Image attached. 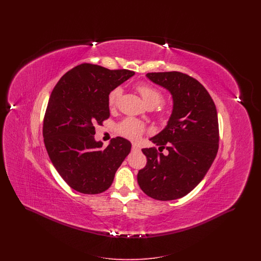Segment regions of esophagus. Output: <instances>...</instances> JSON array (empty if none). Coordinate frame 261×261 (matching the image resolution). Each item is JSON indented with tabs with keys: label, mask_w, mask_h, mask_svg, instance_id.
<instances>
[{
	"label": "esophagus",
	"mask_w": 261,
	"mask_h": 261,
	"mask_svg": "<svg viewBox=\"0 0 261 261\" xmlns=\"http://www.w3.org/2000/svg\"><path fill=\"white\" fill-rule=\"evenodd\" d=\"M132 150H134V151H140L141 149L139 148V146H138V145H136V144H133V145H132Z\"/></svg>",
	"instance_id": "obj_1"
}]
</instances>
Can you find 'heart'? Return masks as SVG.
I'll return each mask as SVG.
<instances>
[{
    "mask_svg": "<svg viewBox=\"0 0 261 261\" xmlns=\"http://www.w3.org/2000/svg\"><path fill=\"white\" fill-rule=\"evenodd\" d=\"M136 89L137 91L140 93L144 102L149 109H153L158 107L159 105L162 103V100L164 99L163 93L161 90L149 84L140 83L137 85ZM121 94H122V90L120 87L114 88L110 92L108 97V102L111 109L116 107ZM171 112L172 110L170 108L160 107L158 111V116L161 120H166L170 116ZM145 129H146L145 125L143 124L141 121L131 117L126 118L117 126V130L119 134L130 140H136L138 138H140L145 132Z\"/></svg>",
    "mask_w": 261,
    "mask_h": 261,
    "instance_id": "heart-1",
    "label": "heart"
}]
</instances>
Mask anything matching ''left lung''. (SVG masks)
<instances>
[{"label":"left lung","mask_w":261,"mask_h":261,"mask_svg":"<svg viewBox=\"0 0 261 261\" xmlns=\"http://www.w3.org/2000/svg\"><path fill=\"white\" fill-rule=\"evenodd\" d=\"M147 77L171 93L173 111L167 126L150 139L168 154L156 148L142 149L147 164L138 172V184L152 199H180L203 179L217 154V111L206 89L188 74L151 72Z\"/></svg>","instance_id":"1"}]
</instances>
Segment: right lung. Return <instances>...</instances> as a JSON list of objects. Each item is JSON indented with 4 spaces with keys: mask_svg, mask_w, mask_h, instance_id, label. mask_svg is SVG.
Wrapping results in <instances>:
<instances>
[{
    "mask_svg": "<svg viewBox=\"0 0 261 261\" xmlns=\"http://www.w3.org/2000/svg\"><path fill=\"white\" fill-rule=\"evenodd\" d=\"M134 74L81 63L63 75L50 94L43 123L44 143L57 171L79 193L107 191L130 152L131 143L124 138H113L102 148L94 135L95 125L110 117V92Z\"/></svg>",
    "mask_w": 261,
    "mask_h": 261,
    "instance_id": "add662e5",
    "label": "right lung"
}]
</instances>
